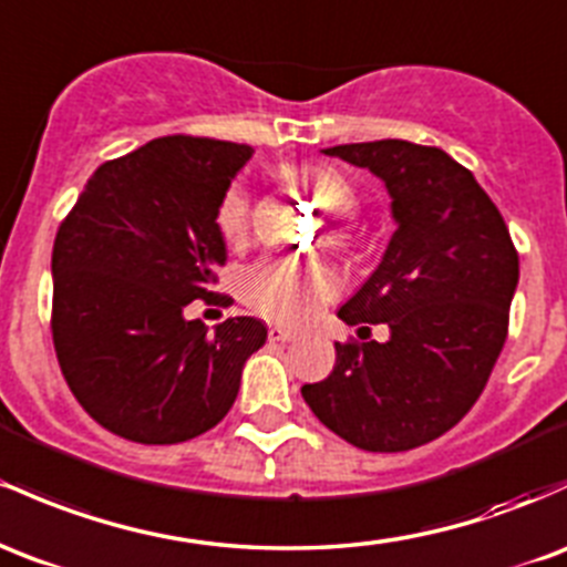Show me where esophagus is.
Masks as SVG:
<instances>
[{
  "label": "esophagus",
  "instance_id": "esophagus-1",
  "mask_svg": "<svg viewBox=\"0 0 567 567\" xmlns=\"http://www.w3.org/2000/svg\"><path fill=\"white\" fill-rule=\"evenodd\" d=\"M296 336L290 331H285V328H269V341L274 344H288V341H293Z\"/></svg>",
  "mask_w": 567,
  "mask_h": 567
}]
</instances>
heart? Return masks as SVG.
<instances>
[{
    "mask_svg": "<svg viewBox=\"0 0 567 567\" xmlns=\"http://www.w3.org/2000/svg\"><path fill=\"white\" fill-rule=\"evenodd\" d=\"M317 198L328 213L347 217L358 207L352 185L341 174L315 169L307 174ZM217 231L231 247H239L250 234V196L245 185H231L217 207ZM336 293L333 279L326 271H303L293 260L266 258L250 266L241 279V296L258 315L282 326H303L322 301Z\"/></svg>",
    "mask_w": 567,
    "mask_h": 567,
    "instance_id": "1",
    "label": "heart"
}]
</instances>
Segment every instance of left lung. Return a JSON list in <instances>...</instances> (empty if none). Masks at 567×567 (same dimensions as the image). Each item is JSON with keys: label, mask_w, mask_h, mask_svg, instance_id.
Returning <instances> with one entry per match:
<instances>
[{"label": "left lung", "mask_w": 567, "mask_h": 567, "mask_svg": "<svg viewBox=\"0 0 567 567\" xmlns=\"http://www.w3.org/2000/svg\"><path fill=\"white\" fill-rule=\"evenodd\" d=\"M322 153L377 174L393 198V239L339 309L347 326L384 322L390 339L336 344L331 374L301 395L358 450H414L482 395L506 341L519 255L493 198L439 147L379 140Z\"/></svg>", "instance_id": "1"}]
</instances>
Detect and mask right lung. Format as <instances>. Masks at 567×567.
Here are the masks:
<instances>
[{"instance_id":"1","label":"right lung","mask_w":567,"mask_h":567,"mask_svg":"<svg viewBox=\"0 0 567 567\" xmlns=\"http://www.w3.org/2000/svg\"><path fill=\"white\" fill-rule=\"evenodd\" d=\"M252 147L161 136L91 174L53 241V347L80 406L136 444L215 427L266 341L255 317L207 331L185 307L226 264L217 207Z\"/></svg>"}]
</instances>
